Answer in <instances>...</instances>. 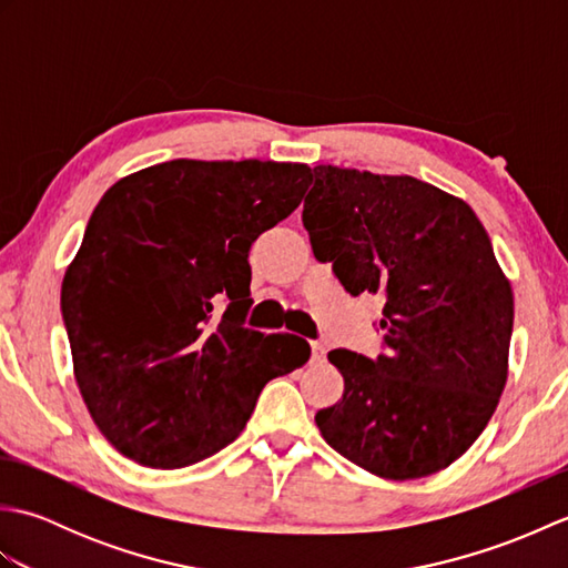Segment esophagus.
Segmentation results:
<instances>
[{
    "label": "esophagus",
    "instance_id": "34e87169",
    "mask_svg": "<svg viewBox=\"0 0 568 568\" xmlns=\"http://www.w3.org/2000/svg\"><path fill=\"white\" fill-rule=\"evenodd\" d=\"M312 346V364H324L327 361V346L324 342H310Z\"/></svg>",
    "mask_w": 568,
    "mask_h": 568
}]
</instances>
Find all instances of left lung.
<instances>
[{"instance_id": "obj_1", "label": "left lung", "mask_w": 568, "mask_h": 568, "mask_svg": "<svg viewBox=\"0 0 568 568\" xmlns=\"http://www.w3.org/2000/svg\"><path fill=\"white\" fill-rule=\"evenodd\" d=\"M303 224L346 293L383 295L385 354L334 348L342 400L315 415L334 452L409 480L454 464L508 381L513 287L476 212L409 175L317 165Z\"/></svg>"}]
</instances>
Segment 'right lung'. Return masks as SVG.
<instances>
[{
	"mask_svg": "<svg viewBox=\"0 0 568 568\" xmlns=\"http://www.w3.org/2000/svg\"><path fill=\"white\" fill-rule=\"evenodd\" d=\"M310 180L305 163L178 159L104 192L60 310L82 400L119 454L197 464L239 437L265 383L307 364L305 339L244 320L248 248Z\"/></svg>",
	"mask_w": 568,
	"mask_h": 568,
	"instance_id": "right-lung-1",
	"label": "right lung"
}]
</instances>
